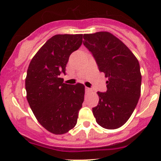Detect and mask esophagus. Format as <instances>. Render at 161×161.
I'll return each instance as SVG.
<instances>
[{
    "mask_svg": "<svg viewBox=\"0 0 161 161\" xmlns=\"http://www.w3.org/2000/svg\"><path fill=\"white\" fill-rule=\"evenodd\" d=\"M85 90H86V93H88V92H90L92 91V89H90V88H88V87H86Z\"/></svg>",
    "mask_w": 161,
    "mask_h": 161,
    "instance_id": "34e87169",
    "label": "esophagus"
}]
</instances>
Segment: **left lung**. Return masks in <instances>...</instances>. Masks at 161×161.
Listing matches in <instances>:
<instances>
[{
  "mask_svg": "<svg viewBox=\"0 0 161 161\" xmlns=\"http://www.w3.org/2000/svg\"><path fill=\"white\" fill-rule=\"evenodd\" d=\"M83 45L108 78L107 91L97 92L99 103L92 108L99 125L116 129L125 124L139 100L142 75L138 59L130 50L107 31L83 34Z\"/></svg>",
  "mask_w": 161,
  "mask_h": 161,
  "instance_id": "obj_1",
  "label": "left lung"
}]
</instances>
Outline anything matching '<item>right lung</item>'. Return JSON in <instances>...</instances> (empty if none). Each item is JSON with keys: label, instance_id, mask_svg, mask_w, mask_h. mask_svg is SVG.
Wrapping results in <instances>:
<instances>
[{"label": "right lung", "instance_id": "1", "mask_svg": "<svg viewBox=\"0 0 161 161\" xmlns=\"http://www.w3.org/2000/svg\"><path fill=\"white\" fill-rule=\"evenodd\" d=\"M83 34H57L33 57L25 78L27 100L42 127L56 135L67 133L77 124L84 100L85 86L69 85L59 78L65 74L72 52L80 47Z\"/></svg>", "mask_w": 161, "mask_h": 161}]
</instances>
